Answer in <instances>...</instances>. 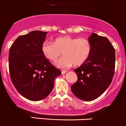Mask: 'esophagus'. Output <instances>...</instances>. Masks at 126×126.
I'll return each mask as SVG.
<instances>
[{"mask_svg": "<svg viewBox=\"0 0 126 126\" xmlns=\"http://www.w3.org/2000/svg\"><path fill=\"white\" fill-rule=\"evenodd\" d=\"M62 74L63 75V74H65V73H66V72H67V71L66 70H62Z\"/></svg>", "mask_w": 126, "mask_h": 126, "instance_id": "obj_1", "label": "esophagus"}]
</instances>
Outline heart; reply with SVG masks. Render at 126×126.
Listing matches in <instances>:
<instances>
[{"label": "heart", "mask_w": 126, "mask_h": 126, "mask_svg": "<svg viewBox=\"0 0 126 126\" xmlns=\"http://www.w3.org/2000/svg\"><path fill=\"white\" fill-rule=\"evenodd\" d=\"M92 49L91 43L87 38L68 35L58 37L53 43L45 41L42 45V53L51 61H56L62 53L63 56L56 63L61 68L83 65L90 57Z\"/></svg>", "instance_id": "b5f03b06"}]
</instances>
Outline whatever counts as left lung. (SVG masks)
Wrapping results in <instances>:
<instances>
[{"label": "left lung", "mask_w": 126, "mask_h": 126, "mask_svg": "<svg viewBox=\"0 0 126 126\" xmlns=\"http://www.w3.org/2000/svg\"><path fill=\"white\" fill-rule=\"evenodd\" d=\"M92 53L88 60L74 70L77 81L71 86L78 99L91 101L99 97L112 81L115 68V50L109 40L93 33L88 38Z\"/></svg>", "instance_id": "obj_1"}]
</instances>
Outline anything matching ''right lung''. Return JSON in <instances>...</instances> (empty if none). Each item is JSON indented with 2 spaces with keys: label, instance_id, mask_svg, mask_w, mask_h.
I'll use <instances>...</instances> for the list:
<instances>
[{
  "label": "right lung",
  "instance_id": "right-lung-1",
  "mask_svg": "<svg viewBox=\"0 0 126 126\" xmlns=\"http://www.w3.org/2000/svg\"><path fill=\"white\" fill-rule=\"evenodd\" d=\"M47 32L33 31L18 37L10 48L8 63L11 79L26 99L38 101L47 97L61 71L44 56L42 45Z\"/></svg>",
  "mask_w": 126,
  "mask_h": 126
}]
</instances>
